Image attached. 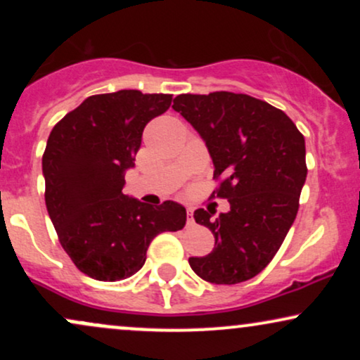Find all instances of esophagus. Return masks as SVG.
Masks as SVG:
<instances>
[{
    "instance_id": "34e87169",
    "label": "esophagus",
    "mask_w": 360,
    "mask_h": 360,
    "mask_svg": "<svg viewBox=\"0 0 360 360\" xmlns=\"http://www.w3.org/2000/svg\"><path fill=\"white\" fill-rule=\"evenodd\" d=\"M186 221H188V225H194V217L191 210H188V213H186Z\"/></svg>"
}]
</instances>
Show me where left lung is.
Here are the masks:
<instances>
[{
	"label": "left lung",
	"mask_w": 360,
	"mask_h": 360,
	"mask_svg": "<svg viewBox=\"0 0 360 360\" xmlns=\"http://www.w3.org/2000/svg\"><path fill=\"white\" fill-rule=\"evenodd\" d=\"M172 108L200 134L221 183L212 196L226 198L229 213L194 220L214 235V249L189 257L201 279L237 284L271 262L298 213L307 181L304 137L284 111L249 94L217 91L179 94Z\"/></svg>",
	"instance_id": "8db88e82"
}]
</instances>
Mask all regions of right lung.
Wrapping results in <instances>:
<instances>
[{
  "label": "right lung",
  "instance_id": "add662e5",
  "mask_svg": "<svg viewBox=\"0 0 360 360\" xmlns=\"http://www.w3.org/2000/svg\"><path fill=\"white\" fill-rule=\"evenodd\" d=\"M172 94L137 89L94 94L52 128L42 157L45 205L62 249L98 281H122L146 264L155 235L186 225L176 201L146 205L123 194L142 131Z\"/></svg>",
  "mask_w": 360,
  "mask_h": 360
}]
</instances>
